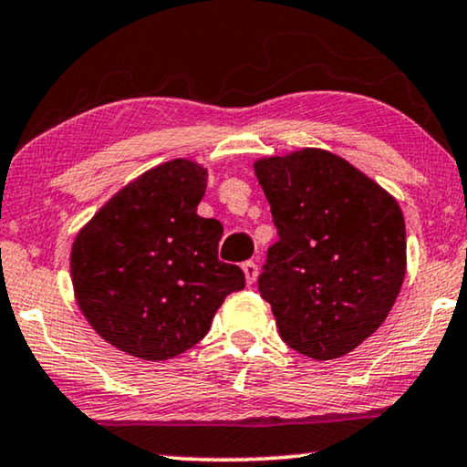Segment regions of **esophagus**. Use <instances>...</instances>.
I'll return each mask as SVG.
<instances>
[{"instance_id":"esophagus-1","label":"esophagus","mask_w":467,"mask_h":467,"mask_svg":"<svg viewBox=\"0 0 467 467\" xmlns=\"http://www.w3.org/2000/svg\"><path fill=\"white\" fill-rule=\"evenodd\" d=\"M243 273H245V281H247V285H252V283H255V278H257V264L255 262H243Z\"/></svg>"}]
</instances>
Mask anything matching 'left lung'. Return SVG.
<instances>
[{
  "instance_id": "left-lung-1",
  "label": "left lung",
  "mask_w": 467,
  "mask_h": 467,
  "mask_svg": "<svg viewBox=\"0 0 467 467\" xmlns=\"http://www.w3.org/2000/svg\"><path fill=\"white\" fill-rule=\"evenodd\" d=\"M254 170L278 231L260 296L289 348L315 360L344 357L386 321L405 281L400 207L323 149L257 159Z\"/></svg>"
}]
</instances>
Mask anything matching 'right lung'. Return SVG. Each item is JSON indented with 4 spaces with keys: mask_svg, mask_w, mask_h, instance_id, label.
<instances>
[{
    "mask_svg": "<svg viewBox=\"0 0 467 467\" xmlns=\"http://www.w3.org/2000/svg\"><path fill=\"white\" fill-rule=\"evenodd\" d=\"M207 170L173 159L125 184L81 228L71 249L75 300L102 339L142 360L199 344L226 296L245 287L218 260L224 228L201 218Z\"/></svg>",
    "mask_w": 467,
    "mask_h": 467,
    "instance_id": "1",
    "label": "right lung"
}]
</instances>
